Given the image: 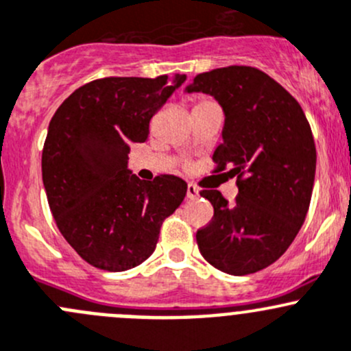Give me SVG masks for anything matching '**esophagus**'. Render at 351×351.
<instances>
[{"instance_id":"34e87169","label":"esophagus","mask_w":351,"mask_h":351,"mask_svg":"<svg viewBox=\"0 0 351 351\" xmlns=\"http://www.w3.org/2000/svg\"><path fill=\"white\" fill-rule=\"evenodd\" d=\"M197 196H199V189L194 184H187V197L189 199H196Z\"/></svg>"}]
</instances>
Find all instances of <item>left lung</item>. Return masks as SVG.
<instances>
[{
    "mask_svg": "<svg viewBox=\"0 0 351 351\" xmlns=\"http://www.w3.org/2000/svg\"><path fill=\"white\" fill-rule=\"evenodd\" d=\"M218 101L225 113L223 143L213 155L218 171L238 176L233 206L219 191H202L215 208L197 231L201 255L230 276L258 272L294 241L308 215L316 147L302 108L265 72L230 66L194 77L186 88Z\"/></svg>",
    "mask_w": 351,
    "mask_h": 351,
    "instance_id": "8db88e82",
    "label": "left lung"
}]
</instances>
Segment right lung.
<instances>
[{
	"label": "right lung",
	"mask_w": 351,
	"mask_h": 351,
	"mask_svg": "<svg viewBox=\"0 0 351 351\" xmlns=\"http://www.w3.org/2000/svg\"><path fill=\"white\" fill-rule=\"evenodd\" d=\"M184 81V74L97 79L50 120L42 152L47 199L67 243L93 267L123 272L145 262L162 221L186 197L180 177L143 182L128 169L130 145L149 138L152 117Z\"/></svg>",
	"instance_id": "add662e5"
}]
</instances>
